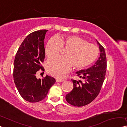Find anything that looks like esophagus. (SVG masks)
Here are the masks:
<instances>
[{"instance_id": "34e87169", "label": "esophagus", "mask_w": 127, "mask_h": 127, "mask_svg": "<svg viewBox=\"0 0 127 127\" xmlns=\"http://www.w3.org/2000/svg\"><path fill=\"white\" fill-rule=\"evenodd\" d=\"M64 79H56V82H64Z\"/></svg>"}]
</instances>
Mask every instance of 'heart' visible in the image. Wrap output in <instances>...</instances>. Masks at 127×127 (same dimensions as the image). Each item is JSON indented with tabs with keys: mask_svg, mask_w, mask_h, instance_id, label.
<instances>
[{
	"mask_svg": "<svg viewBox=\"0 0 127 127\" xmlns=\"http://www.w3.org/2000/svg\"><path fill=\"white\" fill-rule=\"evenodd\" d=\"M63 48L67 50L64 58L50 59L45 65L47 72L57 78L64 77L72 66L77 69L88 67L95 61L99 54V48L87 40L78 36L69 35L49 40L45 47V55L50 58L55 57Z\"/></svg>",
	"mask_w": 127,
	"mask_h": 127,
	"instance_id": "1",
	"label": "heart"
}]
</instances>
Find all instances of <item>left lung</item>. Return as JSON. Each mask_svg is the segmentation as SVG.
<instances>
[{
    "label": "left lung",
    "instance_id": "left-lung-1",
    "mask_svg": "<svg viewBox=\"0 0 127 127\" xmlns=\"http://www.w3.org/2000/svg\"><path fill=\"white\" fill-rule=\"evenodd\" d=\"M97 42L100 52V57L94 65L89 68L76 72L80 78L85 83L79 84L78 81L72 80L73 88L69 94L66 95L65 99L70 104L76 107H82L93 101L97 97L101 90L104 80L107 59L104 47Z\"/></svg>",
    "mask_w": 127,
    "mask_h": 127
}]
</instances>
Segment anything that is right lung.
Segmentation results:
<instances>
[{
  "mask_svg": "<svg viewBox=\"0 0 127 127\" xmlns=\"http://www.w3.org/2000/svg\"><path fill=\"white\" fill-rule=\"evenodd\" d=\"M48 30H41L29 34L19 48L14 63V80L22 97L30 103H36L46 97L55 83L54 77L47 75L37 79L36 73L40 69L45 58L44 40Z\"/></svg>",
  "mask_w": 127,
  "mask_h": 127,
  "instance_id": "right-lung-1",
  "label": "right lung"
}]
</instances>
